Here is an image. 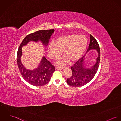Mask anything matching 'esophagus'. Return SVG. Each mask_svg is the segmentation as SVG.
I'll return each instance as SVG.
<instances>
[{
	"label": "esophagus",
	"instance_id": "1",
	"mask_svg": "<svg viewBox=\"0 0 121 121\" xmlns=\"http://www.w3.org/2000/svg\"><path fill=\"white\" fill-rule=\"evenodd\" d=\"M64 69V68H60V67H58V68H56V69H57V70H62V69Z\"/></svg>",
	"mask_w": 121,
	"mask_h": 121
}]
</instances>
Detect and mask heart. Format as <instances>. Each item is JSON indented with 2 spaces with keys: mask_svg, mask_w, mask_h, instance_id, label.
<instances>
[{
  "mask_svg": "<svg viewBox=\"0 0 121 121\" xmlns=\"http://www.w3.org/2000/svg\"><path fill=\"white\" fill-rule=\"evenodd\" d=\"M87 39L84 35L76 34L60 36L54 41L50 42L47 47L48 56L55 60L61 54L64 56L59 59L56 64L62 66L66 65L69 61L73 63L78 60L86 49Z\"/></svg>",
  "mask_w": 121,
  "mask_h": 121,
  "instance_id": "b5f03b06",
  "label": "heart"
}]
</instances>
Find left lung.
Masks as SVG:
<instances>
[{
	"mask_svg": "<svg viewBox=\"0 0 121 121\" xmlns=\"http://www.w3.org/2000/svg\"><path fill=\"white\" fill-rule=\"evenodd\" d=\"M92 49H95L98 52V57L96 60L95 63L92 67L86 68L84 65L85 56L79 59L71 68L72 74L67 80V83L70 86H83L91 81L95 75L100 61V49L95 39L90 35V43L86 52Z\"/></svg>",
	"mask_w": 121,
	"mask_h": 121,
	"instance_id": "obj_1",
	"label": "left lung"
}]
</instances>
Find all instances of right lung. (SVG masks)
<instances>
[{"label": "right lung", "instance_id": "add662e5", "mask_svg": "<svg viewBox=\"0 0 121 121\" xmlns=\"http://www.w3.org/2000/svg\"><path fill=\"white\" fill-rule=\"evenodd\" d=\"M54 29L39 30L27 35L23 40L18 49L17 56V65L20 73L23 78L30 84L35 86H43L50 81L55 68L47 59L43 56L38 67L33 70L26 69L21 61L22 55V48L30 41H40L46 46L49 42Z\"/></svg>", "mask_w": 121, "mask_h": 121}]
</instances>
